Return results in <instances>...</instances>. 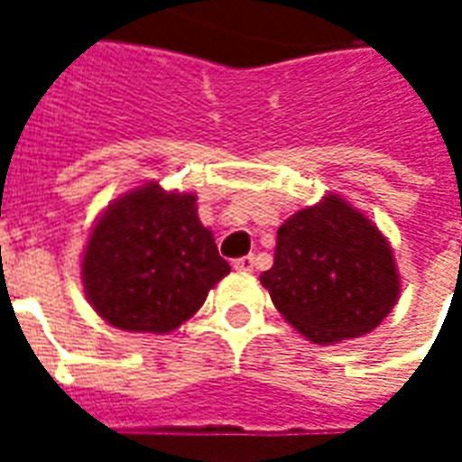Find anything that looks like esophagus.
<instances>
[{"mask_svg":"<svg viewBox=\"0 0 462 462\" xmlns=\"http://www.w3.org/2000/svg\"><path fill=\"white\" fill-rule=\"evenodd\" d=\"M232 267L237 272H252L254 270V254H247V257H240V260L232 262Z\"/></svg>","mask_w":462,"mask_h":462,"instance_id":"34e87169","label":"esophagus"}]
</instances>
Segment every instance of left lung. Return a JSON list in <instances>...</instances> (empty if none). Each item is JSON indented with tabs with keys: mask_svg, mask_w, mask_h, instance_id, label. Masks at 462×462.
<instances>
[{
	"mask_svg": "<svg viewBox=\"0 0 462 462\" xmlns=\"http://www.w3.org/2000/svg\"><path fill=\"white\" fill-rule=\"evenodd\" d=\"M260 282L282 317L314 344L374 331L401 294L388 240L339 195L282 225L274 264Z\"/></svg>",
	"mask_w": 462,
	"mask_h": 462,
	"instance_id": "obj_1",
	"label": "left lung"
}]
</instances>
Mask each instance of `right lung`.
I'll return each mask as SVG.
<instances>
[{"label": "right lung", "mask_w": 462, "mask_h": 462, "mask_svg": "<svg viewBox=\"0 0 462 462\" xmlns=\"http://www.w3.org/2000/svg\"><path fill=\"white\" fill-rule=\"evenodd\" d=\"M192 192L158 182L114 200L91 230L81 262L86 297L111 327L165 334L200 310L230 272Z\"/></svg>", "instance_id": "right-lung-1"}]
</instances>
